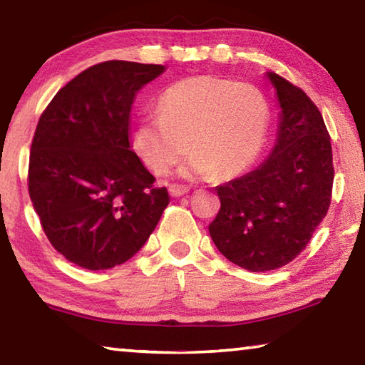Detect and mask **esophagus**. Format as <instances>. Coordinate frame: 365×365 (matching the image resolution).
Listing matches in <instances>:
<instances>
[{
  "instance_id": "34e87169",
  "label": "esophagus",
  "mask_w": 365,
  "mask_h": 365,
  "mask_svg": "<svg viewBox=\"0 0 365 365\" xmlns=\"http://www.w3.org/2000/svg\"><path fill=\"white\" fill-rule=\"evenodd\" d=\"M190 191V188L188 187H185V185H170L169 187V193H170V196L172 197H180V196H183V195H187Z\"/></svg>"
}]
</instances>
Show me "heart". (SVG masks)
<instances>
[{"instance_id": "1", "label": "heart", "mask_w": 365, "mask_h": 365, "mask_svg": "<svg viewBox=\"0 0 365 365\" xmlns=\"http://www.w3.org/2000/svg\"><path fill=\"white\" fill-rule=\"evenodd\" d=\"M159 114L141 119L135 148L148 169L165 174L191 154L185 177L230 178L257 159L269 125V104L250 83L196 76L170 85L159 98Z\"/></svg>"}]
</instances>
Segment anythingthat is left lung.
Segmentation results:
<instances>
[{
    "label": "left lung",
    "mask_w": 365,
    "mask_h": 365,
    "mask_svg": "<svg viewBox=\"0 0 365 365\" xmlns=\"http://www.w3.org/2000/svg\"><path fill=\"white\" fill-rule=\"evenodd\" d=\"M265 77L280 108L275 145L259 168L215 187L220 209L209 224L217 250L250 272L283 267L306 248L329 211L335 174L316 104L277 73Z\"/></svg>",
    "instance_id": "8db88e82"
}]
</instances>
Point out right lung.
<instances>
[{
    "label": "right lung",
    "instance_id": "obj_1",
    "mask_svg": "<svg viewBox=\"0 0 365 365\" xmlns=\"http://www.w3.org/2000/svg\"><path fill=\"white\" fill-rule=\"evenodd\" d=\"M159 64L106 61L61 88L36 125L29 193L49 243L88 270L133 257L169 205L130 143L138 91Z\"/></svg>",
    "mask_w": 365,
    "mask_h": 365
}]
</instances>
